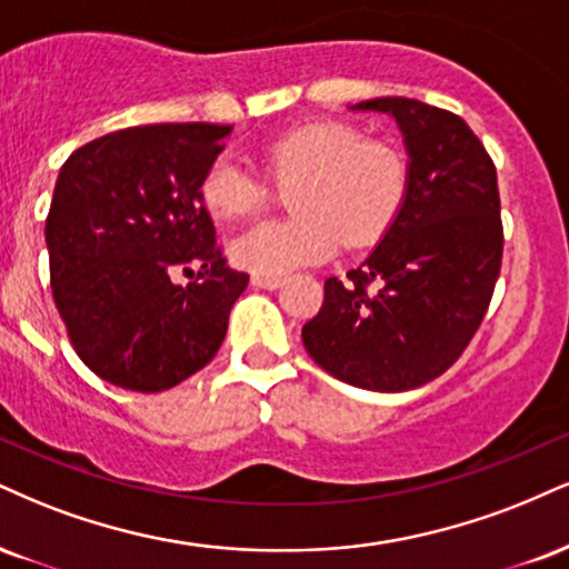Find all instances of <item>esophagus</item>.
Here are the masks:
<instances>
[{
    "instance_id": "1",
    "label": "esophagus",
    "mask_w": 569,
    "mask_h": 569,
    "mask_svg": "<svg viewBox=\"0 0 569 569\" xmlns=\"http://www.w3.org/2000/svg\"><path fill=\"white\" fill-rule=\"evenodd\" d=\"M251 286H257V289H280L283 286V278L280 276H259V272H251Z\"/></svg>"
}]
</instances>
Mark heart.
Returning a JSON list of instances; mask_svg holds the SVG:
<instances>
[{
	"instance_id": "obj_1",
	"label": "heart",
	"mask_w": 569,
	"mask_h": 569,
	"mask_svg": "<svg viewBox=\"0 0 569 569\" xmlns=\"http://www.w3.org/2000/svg\"><path fill=\"white\" fill-rule=\"evenodd\" d=\"M267 177L291 188L293 217L259 222L228 243L232 262L259 276H286L323 262L345 241L352 249L379 241L400 214L410 184L406 150L362 137L347 121H310L262 148ZM267 188L238 161L217 159L201 180V203L219 222H236L264 207Z\"/></svg>"
}]
</instances>
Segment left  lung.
I'll return each mask as SVG.
<instances>
[{"mask_svg":"<svg viewBox=\"0 0 569 569\" xmlns=\"http://www.w3.org/2000/svg\"><path fill=\"white\" fill-rule=\"evenodd\" d=\"M352 111L395 119L408 196L366 262L326 280L302 341L345 385L406 392L448 371L488 312L503 254L496 167L467 121L442 108L373 98Z\"/></svg>","mask_w":569,"mask_h":569,"instance_id":"left-lung-1","label":"left lung"}]
</instances>
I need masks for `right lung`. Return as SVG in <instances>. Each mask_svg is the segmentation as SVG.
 Wrapping results in <instances>:
<instances>
[{"mask_svg": "<svg viewBox=\"0 0 569 569\" xmlns=\"http://www.w3.org/2000/svg\"><path fill=\"white\" fill-rule=\"evenodd\" d=\"M232 127H129L68 156L44 238L54 307L108 385L163 392L214 358L249 276L230 270L201 180ZM199 270L188 287L174 271Z\"/></svg>", "mask_w": 569, "mask_h": 569, "instance_id": "add662e5", "label": "right lung"}]
</instances>
